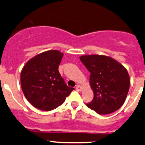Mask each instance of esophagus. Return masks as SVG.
Masks as SVG:
<instances>
[{
  "instance_id": "obj_1",
  "label": "esophagus",
  "mask_w": 145,
  "mask_h": 145,
  "mask_svg": "<svg viewBox=\"0 0 145 145\" xmlns=\"http://www.w3.org/2000/svg\"><path fill=\"white\" fill-rule=\"evenodd\" d=\"M76 89L77 91H81V90H82V87L81 86H79V85H78V86L76 87Z\"/></svg>"
}]
</instances>
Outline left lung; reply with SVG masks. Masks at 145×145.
<instances>
[{"label":"left lung","instance_id":"8db88e82","mask_svg":"<svg viewBox=\"0 0 145 145\" xmlns=\"http://www.w3.org/2000/svg\"><path fill=\"white\" fill-rule=\"evenodd\" d=\"M82 63L90 71V85L94 93L87 106L99 114L118 110L125 102L130 88L126 69L110 57L83 55Z\"/></svg>","mask_w":145,"mask_h":145}]
</instances>
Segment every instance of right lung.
<instances>
[{"label":"right lung","instance_id":"1","mask_svg":"<svg viewBox=\"0 0 145 145\" xmlns=\"http://www.w3.org/2000/svg\"><path fill=\"white\" fill-rule=\"evenodd\" d=\"M62 57L63 53L57 50L45 51L29 59L22 70L23 93L37 109H55L74 90L66 85L58 70Z\"/></svg>","mask_w":145,"mask_h":145}]
</instances>
